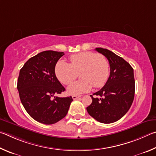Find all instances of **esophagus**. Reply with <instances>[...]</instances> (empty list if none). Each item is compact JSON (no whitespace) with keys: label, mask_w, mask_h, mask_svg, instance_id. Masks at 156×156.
<instances>
[{"label":"esophagus","mask_w":156,"mask_h":156,"mask_svg":"<svg viewBox=\"0 0 156 156\" xmlns=\"http://www.w3.org/2000/svg\"><path fill=\"white\" fill-rule=\"evenodd\" d=\"M72 97H73V100H76V99H79V98H80L81 96H80V95H73Z\"/></svg>","instance_id":"34e87169"}]
</instances>
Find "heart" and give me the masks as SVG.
I'll return each mask as SVG.
<instances>
[{"label": "heart", "mask_w": 156, "mask_h": 156, "mask_svg": "<svg viewBox=\"0 0 156 156\" xmlns=\"http://www.w3.org/2000/svg\"><path fill=\"white\" fill-rule=\"evenodd\" d=\"M70 63L60 60L55 66V75L60 82L69 84L80 73L81 80L75 81L68 87L67 92L72 95L81 94L90 90L92 85L100 88L107 81L110 65L104 57L92 52L73 55Z\"/></svg>", "instance_id": "b5f03b06"}]
</instances>
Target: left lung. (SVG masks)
Masks as SVG:
<instances>
[{"label":"left lung","instance_id":"8db88e82","mask_svg":"<svg viewBox=\"0 0 156 156\" xmlns=\"http://www.w3.org/2000/svg\"><path fill=\"white\" fill-rule=\"evenodd\" d=\"M109 61L110 73L107 82L99 91L90 95L92 102L87 111L102 123H112L121 119L132 105L135 93L133 69L124 59L106 48H96Z\"/></svg>","mask_w":156,"mask_h":156}]
</instances>
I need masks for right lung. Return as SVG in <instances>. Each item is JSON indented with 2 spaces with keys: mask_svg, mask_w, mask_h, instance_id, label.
I'll use <instances>...</instances> for the list:
<instances>
[{
  "mask_svg": "<svg viewBox=\"0 0 156 156\" xmlns=\"http://www.w3.org/2000/svg\"><path fill=\"white\" fill-rule=\"evenodd\" d=\"M64 52L45 51L32 57L20 70L17 88L22 104L30 116L46 125L66 116L72 97L55 95L65 91L56 77L55 68Z\"/></svg>",
  "mask_w": 156,
  "mask_h": 156,
  "instance_id": "right-lung-1",
  "label": "right lung"
}]
</instances>
